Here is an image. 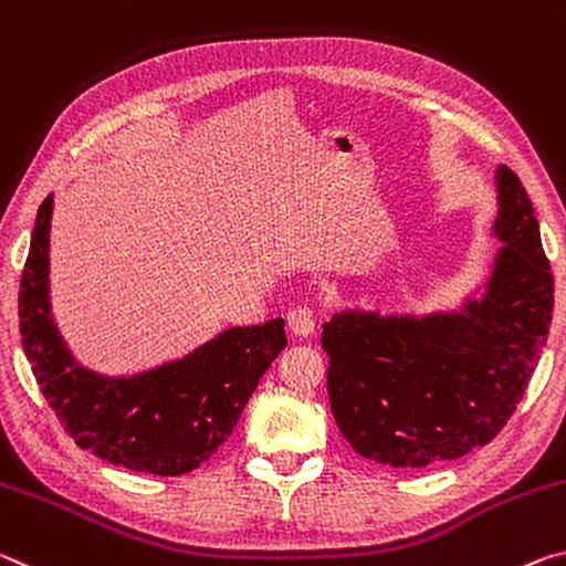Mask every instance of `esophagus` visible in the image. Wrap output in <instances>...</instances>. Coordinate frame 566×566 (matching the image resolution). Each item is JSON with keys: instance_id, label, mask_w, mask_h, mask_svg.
<instances>
[{"instance_id": "1", "label": "esophagus", "mask_w": 566, "mask_h": 566, "mask_svg": "<svg viewBox=\"0 0 566 566\" xmlns=\"http://www.w3.org/2000/svg\"><path fill=\"white\" fill-rule=\"evenodd\" d=\"M289 326L295 336H311L316 331V318H313L311 305H295L289 311Z\"/></svg>"}]
</instances>
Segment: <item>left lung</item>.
Instances as JSON below:
<instances>
[{
	"mask_svg": "<svg viewBox=\"0 0 566 566\" xmlns=\"http://www.w3.org/2000/svg\"><path fill=\"white\" fill-rule=\"evenodd\" d=\"M504 240L484 301L464 313H338L323 323L331 411L360 457L421 469L486 447L530 386L546 346L554 275L522 180L499 168Z\"/></svg>",
	"mask_w": 566,
	"mask_h": 566,
	"instance_id": "obj_1",
	"label": "left lung"
}]
</instances>
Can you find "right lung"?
Returning <instances> with one entry per match:
<instances>
[{"label":"right lung","instance_id":"add662e5","mask_svg":"<svg viewBox=\"0 0 566 566\" xmlns=\"http://www.w3.org/2000/svg\"><path fill=\"white\" fill-rule=\"evenodd\" d=\"M52 198L36 212L20 283L27 360L62 429L95 457L143 474L180 476L233 433L258 381L289 344L283 318L230 328L190 356L129 378L82 368L50 316Z\"/></svg>","mask_w":566,"mask_h":566}]
</instances>
